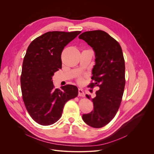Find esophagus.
Here are the masks:
<instances>
[{"instance_id": "esophagus-1", "label": "esophagus", "mask_w": 154, "mask_h": 154, "mask_svg": "<svg viewBox=\"0 0 154 154\" xmlns=\"http://www.w3.org/2000/svg\"><path fill=\"white\" fill-rule=\"evenodd\" d=\"M79 96L80 97H85V93L83 91L82 89H80V88H79Z\"/></svg>"}]
</instances>
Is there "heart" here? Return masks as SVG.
I'll use <instances>...</instances> for the list:
<instances>
[{
  "label": "heart",
  "instance_id": "obj_1",
  "mask_svg": "<svg viewBox=\"0 0 154 154\" xmlns=\"http://www.w3.org/2000/svg\"><path fill=\"white\" fill-rule=\"evenodd\" d=\"M81 80V79H79V80Z\"/></svg>",
  "mask_w": 154,
  "mask_h": 154
}]
</instances>
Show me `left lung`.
<instances>
[{"label": "left lung", "instance_id": "obj_1", "mask_svg": "<svg viewBox=\"0 0 154 154\" xmlns=\"http://www.w3.org/2000/svg\"><path fill=\"white\" fill-rule=\"evenodd\" d=\"M79 38L84 40L95 52L96 64L91 79L94 82L88 86H99L96 96L92 99L93 110L83 115L84 122L94 128H101L115 116L120 106L124 87L125 61L119 42L102 30L82 33ZM86 97L90 99L86 94Z\"/></svg>", "mask_w": 154, "mask_h": 154}]
</instances>
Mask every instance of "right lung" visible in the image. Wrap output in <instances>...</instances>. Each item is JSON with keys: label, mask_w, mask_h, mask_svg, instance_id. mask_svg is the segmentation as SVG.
<instances>
[{"label": "right lung", "mask_w": 154, "mask_h": 154, "mask_svg": "<svg viewBox=\"0 0 154 154\" xmlns=\"http://www.w3.org/2000/svg\"><path fill=\"white\" fill-rule=\"evenodd\" d=\"M80 33L48 32L35 38L27 48L20 75L21 91L28 113L40 125L56 122L65 103L78 96L74 85L55 89L52 77L62 68L63 49Z\"/></svg>", "instance_id": "right-lung-1"}]
</instances>
